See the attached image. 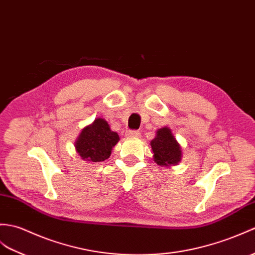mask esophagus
Here are the masks:
<instances>
[{
	"instance_id": "obj_1",
	"label": "esophagus",
	"mask_w": 255,
	"mask_h": 255,
	"mask_svg": "<svg viewBox=\"0 0 255 255\" xmlns=\"http://www.w3.org/2000/svg\"><path fill=\"white\" fill-rule=\"evenodd\" d=\"M126 137L127 138H139L140 132L137 131V130H129V131L126 132Z\"/></svg>"
}]
</instances>
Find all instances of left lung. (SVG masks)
Listing matches in <instances>:
<instances>
[{
    "mask_svg": "<svg viewBox=\"0 0 255 255\" xmlns=\"http://www.w3.org/2000/svg\"><path fill=\"white\" fill-rule=\"evenodd\" d=\"M150 145L153 153V161L159 166H175L181 161V145L176 140L169 127L157 129L155 138L151 141Z\"/></svg>",
    "mask_w": 255,
    "mask_h": 255,
    "instance_id": "obj_1",
    "label": "left lung"
}]
</instances>
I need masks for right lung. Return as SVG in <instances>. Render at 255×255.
<instances>
[{"instance_id": "right-lung-1", "label": "right lung", "mask_w": 255, "mask_h": 255, "mask_svg": "<svg viewBox=\"0 0 255 255\" xmlns=\"http://www.w3.org/2000/svg\"><path fill=\"white\" fill-rule=\"evenodd\" d=\"M118 141L120 135L112 131L109 123L104 118H96L81 130L75 141V149L86 162H103L111 156L113 146Z\"/></svg>"}]
</instances>
